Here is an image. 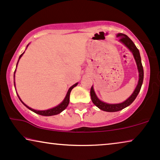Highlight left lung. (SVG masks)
Here are the masks:
<instances>
[{
    "mask_svg": "<svg viewBox=\"0 0 160 160\" xmlns=\"http://www.w3.org/2000/svg\"><path fill=\"white\" fill-rule=\"evenodd\" d=\"M117 38H119V42L123 43V44L126 47H128V49L132 53L133 57H134L135 58V62H136L138 71L139 78L137 86L135 87V90L132 92V95H131L126 100H124V102H121V103L111 104L102 101V100H100L99 98H98V96L96 95L95 90H94L93 86H92L90 90L92 101L93 103L95 104L98 108H99L100 110L107 111V112H116V111H121L124 108H126V107L130 106V105L134 101L138 95L143 81V68L141 63V55H140L139 50L138 49V48L136 47V46L135 45V43L132 42V41L131 40L127 35L123 33H118L117 35Z\"/></svg>",
    "mask_w": 160,
    "mask_h": 160,
    "instance_id": "obj_1",
    "label": "left lung"
}]
</instances>
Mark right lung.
Wrapping results in <instances>:
<instances>
[{
  "mask_svg": "<svg viewBox=\"0 0 160 160\" xmlns=\"http://www.w3.org/2000/svg\"><path fill=\"white\" fill-rule=\"evenodd\" d=\"M28 45H29V44H28ZM28 45L27 46V48H28ZM24 53H25V52H24L20 56H19V60H18V62H17V65H18V62H19V59H20V58H22V56L23 55ZM15 72H16V70H15L14 73V76H15L14 74H15ZM14 86H15V82H14ZM77 84H78V83H76L75 84H73V86H71V87H70L69 89H68V92H67V94H66V96H65V98H64V100H63L62 101V102H60V103L59 104L58 106L54 107V108H52L47 109V110H44V111L35 110V109H33V108H30L29 106H28L27 105H26L25 103H24V102H23L22 101V100L20 99V98H19V96L18 95H17V96H18L19 99L20 100V101H21L22 102L24 106H25L28 109H30V111H33L34 113H37V114L41 115V116H46V117H49V116H54V115L59 114V113H60L61 112H62V111H64L65 109L67 108V106H68V104H69V101H70V100H69V99H70V94H71V92L72 89H73V88H74V87H75L76 86H77Z\"/></svg>",
  "mask_w": 160,
  "mask_h": 160,
  "instance_id": "add662e5",
  "label": "right lung"
}]
</instances>
